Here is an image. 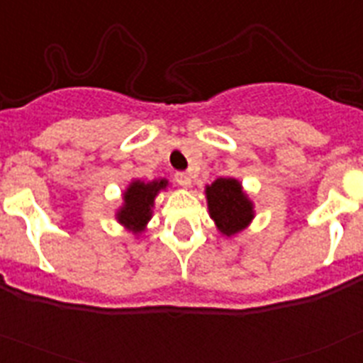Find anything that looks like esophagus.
<instances>
[{"instance_id":"esophagus-1","label":"esophagus","mask_w":363,"mask_h":363,"mask_svg":"<svg viewBox=\"0 0 363 363\" xmlns=\"http://www.w3.org/2000/svg\"><path fill=\"white\" fill-rule=\"evenodd\" d=\"M174 179L178 182V185H182V187H189V185H191V176H189L187 172H176Z\"/></svg>"}]
</instances>
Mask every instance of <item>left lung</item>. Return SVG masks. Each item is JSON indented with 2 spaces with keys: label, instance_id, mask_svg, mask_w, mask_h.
<instances>
[{
  "label": "left lung",
  "instance_id": "obj_1",
  "mask_svg": "<svg viewBox=\"0 0 363 363\" xmlns=\"http://www.w3.org/2000/svg\"><path fill=\"white\" fill-rule=\"evenodd\" d=\"M211 218L223 234L238 233L252 220V203L243 194L242 185L233 178H220L205 189Z\"/></svg>",
  "mask_w": 363,
  "mask_h": 363
}]
</instances>
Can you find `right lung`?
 Listing matches in <instances>:
<instances>
[{
    "label": "right lung",
    "instance_id": "obj_1",
    "mask_svg": "<svg viewBox=\"0 0 363 363\" xmlns=\"http://www.w3.org/2000/svg\"><path fill=\"white\" fill-rule=\"evenodd\" d=\"M167 187L165 179H158V182H150V184H143V182H133L127 192L123 194L125 205L118 213V220L123 223L125 227L133 229L134 233H142L145 229V223L152 216V203L154 196L158 194L162 189Z\"/></svg>",
    "mask_w": 363,
    "mask_h": 363
}]
</instances>
